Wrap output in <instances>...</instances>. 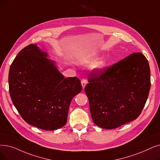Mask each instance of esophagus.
<instances>
[{"label":"esophagus","mask_w":160,"mask_h":160,"mask_svg":"<svg viewBox=\"0 0 160 160\" xmlns=\"http://www.w3.org/2000/svg\"><path fill=\"white\" fill-rule=\"evenodd\" d=\"M87 83H88V81H87L86 79L83 78V79L81 80V84H82V86L83 89H84V88H85L86 85L87 84Z\"/></svg>","instance_id":"34e87169"}]
</instances>
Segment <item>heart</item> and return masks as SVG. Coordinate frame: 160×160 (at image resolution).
<instances>
[{"label": "heart", "instance_id": "1", "mask_svg": "<svg viewBox=\"0 0 160 160\" xmlns=\"http://www.w3.org/2000/svg\"><path fill=\"white\" fill-rule=\"evenodd\" d=\"M95 59L96 58L95 56H88L84 59H82V63L84 64H89V63H92V62L95 61ZM106 65H107V61L105 59H102L100 60L97 64L95 65L94 68L97 71H100L105 68Z\"/></svg>", "mask_w": 160, "mask_h": 160}]
</instances>
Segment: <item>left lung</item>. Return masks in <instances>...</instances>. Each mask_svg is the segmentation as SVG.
Instances as JSON below:
<instances>
[{
  "label": "left lung",
  "mask_w": 160,
  "mask_h": 160,
  "mask_svg": "<svg viewBox=\"0 0 160 160\" xmlns=\"http://www.w3.org/2000/svg\"><path fill=\"white\" fill-rule=\"evenodd\" d=\"M85 92L93 122L103 129L118 128L141 114L150 88L147 59L133 53L88 76Z\"/></svg>",
  "instance_id": "1"
}]
</instances>
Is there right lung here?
<instances>
[{"label": "right lung", "mask_w": 160, "mask_h": 160, "mask_svg": "<svg viewBox=\"0 0 160 160\" xmlns=\"http://www.w3.org/2000/svg\"><path fill=\"white\" fill-rule=\"evenodd\" d=\"M47 55L34 44L21 50L10 68L9 92L27 123L53 131L66 124L71 102L82 87L76 76L64 78Z\"/></svg>", "instance_id": "right-lung-1"}]
</instances>
